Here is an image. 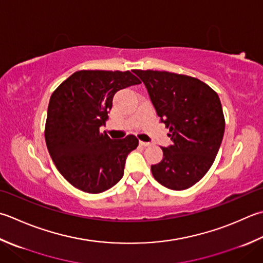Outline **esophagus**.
<instances>
[{
  "instance_id": "esophagus-1",
  "label": "esophagus",
  "mask_w": 263,
  "mask_h": 263,
  "mask_svg": "<svg viewBox=\"0 0 263 263\" xmlns=\"http://www.w3.org/2000/svg\"><path fill=\"white\" fill-rule=\"evenodd\" d=\"M139 143H140V146H142V147H148V146L152 145L151 142H146V141H140Z\"/></svg>"
}]
</instances>
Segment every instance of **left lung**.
<instances>
[{
    "instance_id": "1",
    "label": "left lung",
    "mask_w": 263,
    "mask_h": 263,
    "mask_svg": "<svg viewBox=\"0 0 263 263\" xmlns=\"http://www.w3.org/2000/svg\"><path fill=\"white\" fill-rule=\"evenodd\" d=\"M135 73L172 140L162 147V161L152 165L153 176L168 189H188L206 174L222 142L226 123L219 96L192 76L151 69Z\"/></svg>"
}]
</instances>
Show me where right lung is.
<instances>
[{"label": "right lung", "mask_w": 263, "mask_h": 263, "mask_svg": "<svg viewBox=\"0 0 263 263\" xmlns=\"http://www.w3.org/2000/svg\"><path fill=\"white\" fill-rule=\"evenodd\" d=\"M140 83L130 70H79L53 91L45 142L55 167L71 186L99 194L122 179L125 159L139 140L133 135L115 140L100 127L106 125L116 92Z\"/></svg>", "instance_id": "right-lung-1"}]
</instances>
